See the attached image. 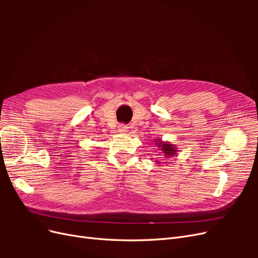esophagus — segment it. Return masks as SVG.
<instances>
[{
	"mask_svg": "<svg viewBox=\"0 0 258 258\" xmlns=\"http://www.w3.org/2000/svg\"><path fill=\"white\" fill-rule=\"evenodd\" d=\"M118 131L121 132V134H124V132L128 131V127L126 126V124L121 123V124H119V126H118Z\"/></svg>",
	"mask_w": 258,
	"mask_h": 258,
	"instance_id": "1",
	"label": "esophagus"
}]
</instances>
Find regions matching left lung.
<instances>
[{"label": "left lung", "instance_id": "8db88e82", "mask_svg": "<svg viewBox=\"0 0 258 258\" xmlns=\"http://www.w3.org/2000/svg\"><path fill=\"white\" fill-rule=\"evenodd\" d=\"M155 142H156V145L158 146V148H160L161 153L163 154L162 156H163V157H165V158L173 157V156H175V155L177 154V152H178L177 147H175L174 144L170 143V142H168V141H162V140L157 139ZM156 162L159 163L158 160H156Z\"/></svg>", "mask_w": 258, "mask_h": 258}]
</instances>
